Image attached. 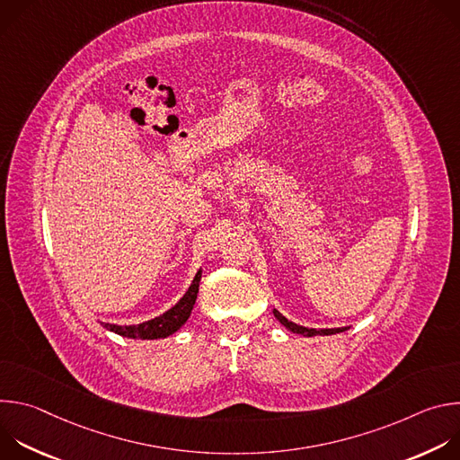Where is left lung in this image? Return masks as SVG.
<instances>
[{"label": "left lung", "instance_id": "1", "mask_svg": "<svg viewBox=\"0 0 460 460\" xmlns=\"http://www.w3.org/2000/svg\"><path fill=\"white\" fill-rule=\"evenodd\" d=\"M273 314H275V318H277L282 325H286V327H288L289 332H293V333H296V335H304V337L337 335V333H342V332H348V330H349L348 325H346V327H332V330H314V327H304V325H298V323H295V322L288 320V318H286L280 311H277V309H273Z\"/></svg>", "mask_w": 460, "mask_h": 460}]
</instances>
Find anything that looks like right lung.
<instances>
[{
    "label": "right lung",
    "mask_w": 460,
    "mask_h": 460,
    "mask_svg": "<svg viewBox=\"0 0 460 460\" xmlns=\"http://www.w3.org/2000/svg\"><path fill=\"white\" fill-rule=\"evenodd\" d=\"M200 279H202V270H199V273L194 275L185 295L160 316H155L147 322L133 323V325H118V323H109V322H102V325L107 332H112L125 339H140V341L167 339L169 335L176 333L180 327L187 322V318L190 316V311L196 302V295H199Z\"/></svg>",
    "instance_id": "add662e5"
}]
</instances>
